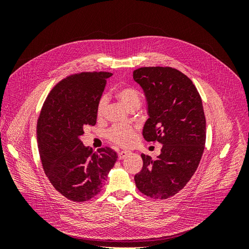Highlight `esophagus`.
Returning a JSON list of instances; mask_svg holds the SVG:
<instances>
[{"mask_svg": "<svg viewBox=\"0 0 249 249\" xmlns=\"http://www.w3.org/2000/svg\"><path fill=\"white\" fill-rule=\"evenodd\" d=\"M130 154H131V152H129V150H122V152L118 153V159L123 160L127 155H130Z\"/></svg>", "mask_w": 249, "mask_h": 249, "instance_id": "esophagus-1", "label": "esophagus"}]
</instances>
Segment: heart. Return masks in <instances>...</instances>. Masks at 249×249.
<instances>
[{
	"label": "heart",
	"mask_w": 249,
	"mask_h": 249,
	"mask_svg": "<svg viewBox=\"0 0 249 249\" xmlns=\"http://www.w3.org/2000/svg\"><path fill=\"white\" fill-rule=\"evenodd\" d=\"M116 96L122 101L129 109H138L141 104V93L139 90L131 85L120 87L117 89ZM108 100L107 97L103 95L97 102L96 113L99 116H103L107 108ZM108 139L115 143L119 146H130L132 145L135 138H136V129L133 125L129 124H115L110 127L107 133Z\"/></svg>",
	"instance_id": "obj_1"
}]
</instances>
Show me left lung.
<instances>
[{"label": "left lung", "instance_id": "left-lung-1", "mask_svg": "<svg viewBox=\"0 0 249 249\" xmlns=\"http://www.w3.org/2000/svg\"><path fill=\"white\" fill-rule=\"evenodd\" d=\"M133 79L144 90L148 102L143 138L163 144L157 160L141 155L143 166L134 179L146 196L166 199L189 182L205 150L201 97L193 82L173 67H140L133 71Z\"/></svg>", "mask_w": 249, "mask_h": 249}]
</instances>
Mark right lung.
I'll use <instances>...</instances> for the list:
<instances>
[{
    "mask_svg": "<svg viewBox=\"0 0 249 249\" xmlns=\"http://www.w3.org/2000/svg\"><path fill=\"white\" fill-rule=\"evenodd\" d=\"M112 76L108 71H83L65 77L53 87L37 119V143L42 167L53 187L74 202L102 191L117 155L106 146L92 152L80 137L96 124V106Z\"/></svg>",
    "mask_w": 249,
    "mask_h": 249,
    "instance_id": "1",
    "label": "right lung"
}]
</instances>
